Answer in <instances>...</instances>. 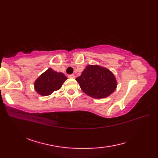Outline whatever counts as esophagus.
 Listing matches in <instances>:
<instances>
[{"instance_id": "34e87169", "label": "esophagus", "mask_w": 158, "mask_h": 158, "mask_svg": "<svg viewBox=\"0 0 158 158\" xmlns=\"http://www.w3.org/2000/svg\"><path fill=\"white\" fill-rule=\"evenodd\" d=\"M75 75H74V74H71V75H69V78H72V79H73V78H75Z\"/></svg>"}]
</instances>
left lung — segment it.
<instances>
[{"instance_id": "left-lung-1", "label": "left lung", "mask_w": 158, "mask_h": 158, "mask_svg": "<svg viewBox=\"0 0 158 158\" xmlns=\"http://www.w3.org/2000/svg\"><path fill=\"white\" fill-rule=\"evenodd\" d=\"M76 80L83 92L94 98H106L115 91L117 87L113 74L98 65L87 66Z\"/></svg>"}]
</instances>
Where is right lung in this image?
I'll list each match as a JSON object with an SVG mask.
<instances>
[{"instance_id":"obj_1","label":"right lung","mask_w":158,"mask_h":158,"mask_svg":"<svg viewBox=\"0 0 158 158\" xmlns=\"http://www.w3.org/2000/svg\"><path fill=\"white\" fill-rule=\"evenodd\" d=\"M66 79L67 77L62 73L49 69L36 80L35 89L39 94L48 96L61 88Z\"/></svg>"}]
</instances>
